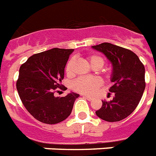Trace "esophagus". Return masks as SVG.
Masks as SVG:
<instances>
[{
  "mask_svg": "<svg viewBox=\"0 0 156 156\" xmlns=\"http://www.w3.org/2000/svg\"><path fill=\"white\" fill-rule=\"evenodd\" d=\"M83 98H85L86 99H87L88 101H92V100H93V98H92V97H89V96L83 95Z\"/></svg>",
  "mask_w": 156,
  "mask_h": 156,
  "instance_id": "esophagus-1",
  "label": "esophagus"
}]
</instances>
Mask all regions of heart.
Wrapping results in <instances>:
<instances>
[{
	"label": "heart",
	"mask_w": 156,
	"mask_h": 156,
	"mask_svg": "<svg viewBox=\"0 0 156 156\" xmlns=\"http://www.w3.org/2000/svg\"><path fill=\"white\" fill-rule=\"evenodd\" d=\"M88 61L91 67L93 69H101L104 65V59L98 55H91L88 57ZM75 60L73 58H71L67 63L65 71L69 76L73 74V66ZM101 85V80L98 78H86L81 77L77 78L72 84L73 89L85 95H92L95 93L98 87Z\"/></svg>",
	"instance_id": "1"
}]
</instances>
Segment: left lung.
I'll list each match as a JSON object with an SVG mask.
<instances>
[{"label":"left lung","instance_id":"obj_1","mask_svg":"<svg viewBox=\"0 0 156 156\" xmlns=\"http://www.w3.org/2000/svg\"><path fill=\"white\" fill-rule=\"evenodd\" d=\"M101 52L112 65L111 93L115 96L110 101H103L96 112L97 116L107 122H119L131 115L139 104L146 87L145 67L135 53L110 43L92 46Z\"/></svg>","mask_w":156,"mask_h":156}]
</instances>
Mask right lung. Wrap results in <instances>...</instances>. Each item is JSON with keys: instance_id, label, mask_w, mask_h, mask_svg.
I'll use <instances>...</instances> for the list:
<instances>
[{"instance_id": "obj_1", "label": "right lung", "mask_w": 156, "mask_h": 156, "mask_svg": "<svg viewBox=\"0 0 156 156\" xmlns=\"http://www.w3.org/2000/svg\"><path fill=\"white\" fill-rule=\"evenodd\" d=\"M73 49L54 48L29 58L20 68L16 88L26 110L45 124L63 122L72 112L79 94L70 93L55 97V89L62 88L64 69Z\"/></svg>"}]
</instances>
